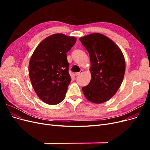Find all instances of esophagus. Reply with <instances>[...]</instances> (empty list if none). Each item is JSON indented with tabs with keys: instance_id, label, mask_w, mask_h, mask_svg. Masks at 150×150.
I'll return each mask as SVG.
<instances>
[{
	"instance_id": "1",
	"label": "esophagus",
	"mask_w": 150,
	"mask_h": 150,
	"mask_svg": "<svg viewBox=\"0 0 150 150\" xmlns=\"http://www.w3.org/2000/svg\"><path fill=\"white\" fill-rule=\"evenodd\" d=\"M83 70H81V71H80V72H76V73L75 74V75H76V76H80L81 74H83Z\"/></svg>"
}]
</instances>
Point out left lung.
<instances>
[{"label":"left lung","mask_w":150,"mask_h":150,"mask_svg":"<svg viewBox=\"0 0 150 150\" xmlns=\"http://www.w3.org/2000/svg\"><path fill=\"white\" fill-rule=\"evenodd\" d=\"M89 52L91 79L82 88L90 102L100 104L110 99L122 82L126 64L121 50L112 40L100 33L79 38Z\"/></svg>","instance_id":"left-lung-1"}]
</instances>
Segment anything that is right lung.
<instances>
[{"instance_id":"1","label":"right lung","mask_w":150,"mask_h":150,"mask_svg":"<svg viewBox=\"0 0 150 150\" xmlns=\"http://www.w3.org/2000/svg\"><path fill=\"white\" fill-rule=\"evenodd\" d=\"M76 42L73 36L54 34L40 42L32 55L29 74L38 97L54 105L63 101L71 78L66 53Z\"/></svg>"}]
</instances>
